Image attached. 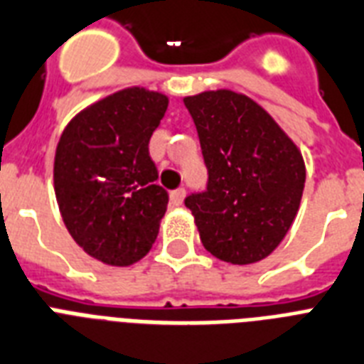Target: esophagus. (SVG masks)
Masks as SVG:
<instances>
[{"mask_svg": "<svg viewBox=\"0 0 364 364\" xmlns=\"http://www.w3.org/2000/svg\"><path fill=\"white\" fill-rule=\"evenodd\" d=\"M183 200H185V188H176V191L170 192V203L172 205H181Z\"/></svg>", "mask_w": 364, "mask_h": 364, "instance_id": "34e87169", "label": "esophagus"}]
</instances>
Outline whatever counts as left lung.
Masks as SVG:
<instances>
[{"mask_svg": "<svg viewBox=\"0 0 364 364\" xmlns=\"http://www.w3.org/2000/svg\"><path fill=\"white\" fill-rule=\"evenodd\" d=\"M196 125L208 188L185 198L205 250L247 265L267 258L299 211L301 151L252 99L230 90L183 99Z\"/></svg>", "mask_w": 364, "mask_h": 364, "instance_id": "left-lung-1", "label": "left lung"}]
</instances>
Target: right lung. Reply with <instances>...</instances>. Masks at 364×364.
Listing matches in <instances>:
<instances>
[{
    "mask_svg": "<svg viewBox=\"0 0 364 364\" xmlns=\"http://www.w3.org/2000/svg\"><path fill=\"white\" fill-rule=\"evenodd\" d=\"M166 108V95L129 87L87 106L59 138V211L73 239L102 264L132 265L155 243L168 192L156 185L149 138Z\"/></svg>",
    "mask_w": 364,
    "mask_h": 364,
    "instance_id": "add662e5",
    "label": "right lung"
}]
</instances>
